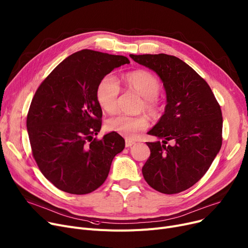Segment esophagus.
I'll use <instances>...</instances> for the list:
<instances>
[{
	"label": "esophagus",
	"mask_w": 248,
	"mask_h": 248,
	"mask_svg": "<svg viewBox=\"0 0 248 248\" xmlns=\"http://www.w3.org/2000/svg\"><path fill=\"white\" fill-rule=\"evenodd\" d=\"M135 144H136V142H135L134 140H125V147H126V148L132 147V146H134Z\"/></svg>",
	"instance_id": "esophagus-1"
}]
</instances>
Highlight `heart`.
<instances>
[{"label":"heart","mask_w":248,"mask_h":248,"mask_svg":"<svg viewBox=\"0 0 248 248\" xmlns=\"http://www.w3.org/2000/svg\"><path fill=\"white\" fill-rule=\"evenodd\" d=\"M125 86L142 97L138 108L139 111L144 110L150 116H157L160 113V104L157 97L161 91V82L155 75L146 70H136L124 76ZM120 85L112 75L104 76L96 87V99L100 108L108 113H114L117 109V100L120 95ZM149 123L145 115H117L111 117L107 123L109 132L119 134L124 138H134L138 133L145 131Z\"/></svg>","instance_id":"b5f03b06"}]
</instances>
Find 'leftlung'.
I'll return each instance as SVG.
<instances>
[{"label": "left lung", "instance_id": "obj_1", "mask_svg": "<svg viewBox=\"0 0 248 248\" xmlns=\"http://www.w3.org/2000/svg\"><path fill=\"white\" fill-rule=\"evenodd\" d=\"M159 75L165 112L148 133L151 155L142 167L147 183L161 193L185 191L205 175L222 145V112L210 86L181 59L167 54L129 55ZM168 140L174 145L166 146Z\"/></svg>", "mask_w": 248, "mask_h": 248}]
</instances>
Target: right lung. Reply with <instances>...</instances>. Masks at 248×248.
I'll use <instances>...</instances> for the list:
<instances>
[{"instance_id": "1", "label": "right lung", "mask_w": 248, "mask_h": 248, "mask_svg": "<svg viewBox=\"0 0 248 248\" xmlns=\"http://www.w3.org/2000/svg\"><path fill=\"white\" fill-rule=\"evenodd\" d=\"M125 56L84 49L64 59L38 87L27 115L33 157L45 178L70 194H88L107 180L124 140L101 128L98 82Z\"/></svg>"}]
</instances>
